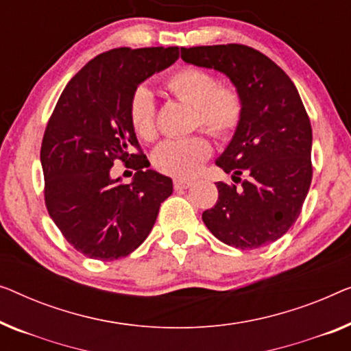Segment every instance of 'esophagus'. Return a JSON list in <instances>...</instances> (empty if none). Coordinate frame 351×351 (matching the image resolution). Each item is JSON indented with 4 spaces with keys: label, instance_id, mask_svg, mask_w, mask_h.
<instances>
[{
    "label": "esophagus",
    "instance_id": "obj_1",
    "mask_svg": "<svg viewBox=\"0 0 351 351\" xmlns=\"http://www.w3.org/2000/svg\"><path fill=\"white\" fill-rule=\"evenodd\" d=\"M191 185H193L191 180H182V179L174 180L176 190H186V188H190Z\"/></svg>",
    "mask_w": 351,
    "mask_h": 351
}]
</instances>
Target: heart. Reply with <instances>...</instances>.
Segmentation results:
<instances>
[{
    "mask_svg": "<svg viewBox=\"0 0 351 351\" xmlns=\"http://www.w3.org/2000/svg\"><path fill=\"white\" fill-rule=\"evenodd\" d=\"M166 87L177 99L195 108V125H199L220 139L236 133L242 121L243 103L236 90L223 88L206 71L186 68L172 74ZM155 99L147 87H138L130 99V121L139 138L150 141L156 134ZM212 154L204 136L167 139L154 154V165L163 174L188 179L193 177Z\"/></svg>",
    "mask_w": 351,
    "mask_h": 351,
    "instance_id": "b5f03b06",
    "label": "heart"
}]
</instances>
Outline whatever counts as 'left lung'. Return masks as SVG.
Masks as SVG:
<instances>
[{"instance_id": "1", "label": "left lung", "mask_w": 351, "mask_h": 351, "mask_svg": "<svg viewBox=\"0 0 351 351\" xmlns=\"http://www.w3.org/2000/svg\"><path fill=\"white\" fill-rule=\"evenodd\" d=\"M182 60L225 74L243 103L241 125L215 160L241 185L217 182L218 201L202 221L226 245H267L296 221L311 188L312 126L301 96L285 71L247 45L184 47Z\"/></svg>"}]
</instances>
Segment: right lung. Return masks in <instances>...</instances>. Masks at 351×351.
<instances>
[{
    "instance_id": "1",
    "label": "right lung",
    "mask_w": 351,
    "mask_h": 351,
    "mask_svg": "<svg viewBox=\"0 0 351 351\" xmlns=\"http://www.w3.org/2000/svg\"><path fill=\"white\" fill-rule=\"evenodd\" d=\"M179 58V47L112 49L91 60L60 96L40 145L49 215L75 250L114 261L134 252L155 225L172 180L149 169L130 121L139 85ZM115 159L133 167L131 184L110 176Z\"/></svg>"
}]
</instances>
